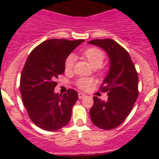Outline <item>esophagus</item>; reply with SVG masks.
<instances>
[{"mask_svg": "<svg viewBox=\"0 0 159 159\" xmlns=\"http://www.w3.org/2000/svg\"><path fill=\"white\" fill-rule=\"evenodd\" d=\"M85 94H84V93L82 92H79L78 93V98L79 99H83L84 97H85Z\"/></svg>", "mask_w": 159, "mask_h": 159, "instance_id": "obj_1", "label": "esophagus"}]
</instances>
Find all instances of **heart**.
<instances>
[{
    "mask_svg": "<svg viewBox=\"0 0 159 159\" xmlns=\"http://www.w3.org/2000/svg\"><path fill=\"white\" fill-rule=\"evenodd\" d=\"M82 55L87 59L90 65L93 68H95L102 66L105 57V54H104V52L102 50L94 47L89 48L84 50L82 52ZM75 57L72 54L67 57L65 62V68L66 71H70V70L73 69L74 65H75ZM92 80L90 79V78H81L77 80L75 84H76L78 88L84 90L87 89L92 84Z\"/></svg>",
    "mask_w": 159,
    "mask_h": 159,
    "instance_id": "heart-1",
    "label": "heart"
}]
</instances>
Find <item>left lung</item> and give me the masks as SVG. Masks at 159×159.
Segmentation results:
<instances>
[{
    "instance_id": "8db88e82",
    "label": "left lung",
    "mask_w": 159,
    "mask_h": 159,
    "mask_svg": "<svg viewBox=\"0 0 159 159\" xmlns=\"http://www.w3.org/2000/svg\"><path fill=\"white\" fill-rule=\"evenodd\" d=\"M89 44L108 54L110 69L100 89L108 92V100L94 96L90 110L91 121L102 129H114L129 116L139 96V77L129 52L112 39H95Z\"/></svg>"
}]
</instances>
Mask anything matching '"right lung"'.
Here are the masks:
<instances>
[{"label": "right lung", "instance_id": "add662e5", "mask_svg": "<svg viewBox=\"0 0 159 159\" xmlns=\"http://www.w3.org/2000/svg\"><path fill=\"white\" fill-rule=\"evenodd\" d=\"M83 39H49L30 52L22 70L20 91L28 115L38 127L57 131L70 121L71 110L78 99L75 90L63 95L54 93L55 80L65 72L67 57Z\"/></svg>", "mask_w": 159, "mask_h": 159}]
</instances>
